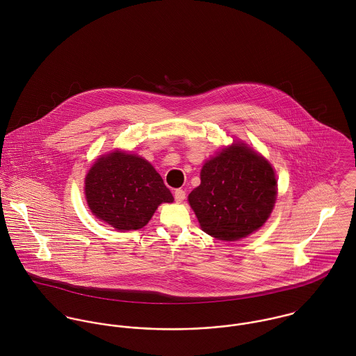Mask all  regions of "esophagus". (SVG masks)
Segmentation results:
<instances>
[{
    "instance_id": "obj_1",
    "label": "esophagus",
    "mask_w": 356,
    "mask_h": 356,
    "mask_svg": "<svg viewBox=\"0 0 356 356\" xmlns=\"http://www.w3.org/2000/svg\"><path fill=\"white\" fill-rule=\"evenodd\" d=\"M185 197H186V193H185L184 189H177L174 192V199H175L177 203H182L185 200Z\"/></svg>"
}]
</instances>
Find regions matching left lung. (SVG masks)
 Instances as JSON below:
<instances>
[{
    "instance_id": "left-lung-1",
    "label": "left lung",
    "mask_w": 356,
    "mask_h": 356,
    "mask_svg": "<svg viewBox=\"0 0 356 356\" xmlns=\"http://www.w3.org/2000/svg\"><path fill=\"white\" fill-rule=\"evenodd\" d=\"M200 178L189 203L207 234L234 241L254 233L270 216L277 197L274 170L244 144H233L208 160Z\"/></svg>"
}]
</instances>
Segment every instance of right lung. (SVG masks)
Wrapping results in <instances>:
<instances>
[{
	"instance_id": "obj_1",
	"label": "right lung",
	"mask_w": 356,
	"mask_h": 356,
	"mask_svg": "<svg viewBox=\"0 0 356 356\" xmlns=\"http://www.w3.org/2000/svg\"><path fill=\"white\" fill-rule=\"evenodd\" d=\"M85 193L93 215L116 230L144 227L159 204L174 200L151 163L119 151L93 164L86 175Z\"/></svg>"
}]
</instances>
